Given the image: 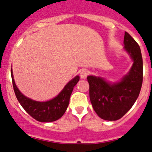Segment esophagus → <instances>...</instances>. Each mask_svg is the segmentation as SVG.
I'll use <instances>...</instances> for the list:
<instances>
[{
    "label": "esophagus",
    "instance_id": "obj_1",
    "mask_svg": "<svg viewBox=\"0 0 152 152\" xmlns=\"http://www.w3.org/2000/svg\"><path fill=\"white\" fill-rule=\"evenodd\" d=\"M88 74H89V72H88L86 69H82L80 72V75L81 79H86L87 77Z\"/></svg>",
    "mask_w": 152,
    "mask_h": 152
}]
</instances>
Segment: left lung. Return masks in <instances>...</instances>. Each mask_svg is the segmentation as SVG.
<instances>
[{
	"mask_svg": "<svg viewBox=\"0 0 152 152\" xmlns=\"http://www.w3.org/2000/svg\"><path fill=\"white\" fill-rule=\"evenodd\" d=\"M124 49L133 59L129 73L121 81L110 84L100 77L87 76L90 99L97 115L106 121L121 118L138 97L143 82V60L141 48L136 41L125 31Z\"/></svg>",
	"mask_w": 152,
	"mask_h": 152,
	"instance_id": "8db88e82",
	"label": "left lung"
}]
</instances>
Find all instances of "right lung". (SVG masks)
I'll return each mask as SVG.
<instances>
[{
    "instance_id": "1",
    "label": "right lung",
    "mask_w": 152,
    "mask_h": 152,
    "mask_svg": "<svg viewBox=\"0 0 152 152\" xmlns=\"http://www.w3.org/2000/svg\"><path fill=\"white\" fill-rule=\"evenodd\" d=\"M11 71L14 91L18 100L29 115L40 122L55 121L64 114L68 107L73 87L80 80L79 76H76L66 84L64 89L56 97L46 102H38L26 97L19 91L13 79L12 70Z\"/></svg>"
}]
</instances>
